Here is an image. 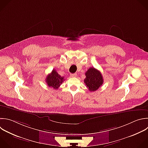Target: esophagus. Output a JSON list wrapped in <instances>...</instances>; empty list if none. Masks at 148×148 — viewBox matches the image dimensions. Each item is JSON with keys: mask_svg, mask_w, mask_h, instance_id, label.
Instances as JSON below:
<instances>
[{"mask_svg": "<svg viewBox=\"0 0 148 148\" xmlns=\"http://www.w3.org/2000/svg\"><path fill=\"white\" fill-rule=\"evenodd\" d=\"M77 75V73H74V74H70V76L72 77H76Z\"/></svg>", "mask_w": 148, "mask_h": 148, "instance_id": "esophagus-1", "label": "esophagus"}]
</instances>
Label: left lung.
I'll list each match as a JSON object with an SVG mask.
<instances>
[{
    "instance_id": "8db88e82",
    "label": "left lung",
    "mask_w": 148,
    "mask_h": 148,
    "mask_svg": "<svg viewBox=\"0 0 148 148\" xmlns=\"http://www.w3.org/2000/svg\"><path fill=\"white\" fill-rule=\"evenodd\" d=\"M86 78L84 83L90 92L99 89L103 83V79L101 72L94 67L89 68L85 73Z\"/></svg>"
}]
</instances>
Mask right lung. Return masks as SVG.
<instances>
[{"label": "right lung", "mask_w": 148, "mask_h": 148, "mask_svg": "<svg viewBox=\"0 0 148 148\" xmlns=\"http://www.w3.org/2000/svg\"><path fill=\"white\" fill-rule=\"evenodd\" d=\"M46 82L49 87L58 89L64 80V77L60 75L55 70H53L51 74L47 75L46 78Z\"/></svg>", "instance_id": "obj_1"}]
</instances>
